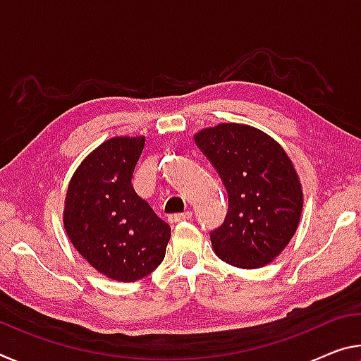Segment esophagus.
I'll return each mask as SVG.
<instances>
[{"instance_id":"1","label":"esophagus","mask_w":361,"mask_h":361,"mask_svg":"<svg viewBox=\"0 0 361 361\" xmlns=\"http://www.w3.org/2000/svg\"><path fill=\"white\" fill-rule=\"evenodd\" d=\"M191 219H192V212H190V210L183 212V214H171V215H169V221L170 223L188 221V220H191Z\"/></svg>"}]
</instances>
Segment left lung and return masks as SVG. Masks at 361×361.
Masks as SVG:
<instances>
[{
	"label": "left lung",
	"instance_id": "1",
	"mask_svg": "<svg viewBox=\"0 0 361 361\" xmlns=\"http://www.w3.org/2000/svg\"><path fill=\"white\" fill-rule=\"evenodd\" d=\"M194 141L228 192L225 221L210 231L215 254L239 268L270 263L293 239L302 215L304 194L293 160L249 125L220 123Z\"/></svg>",
	"mask_w": 361,
	"mask_h": 361
}]
</instances>
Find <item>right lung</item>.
Instances as JSON below:
<instances>
[{
  "label": "right lung",
  "instance_id": "1",
  "mask_svg": "<svg viewBox=\"0 0 361 361\" xmlns=\"http://www.w3.org/2000/svg\"><path fill=\"white\" fill-rule=\"evenodd\" d=\"M145 136H117L80 164L67 188L64 228L78 254L107 278L135 283L165 257L169 223L135 192Z\"/></svg>",
  "mask_w": 361,
  "mask_h": 361
}]
</instances>
